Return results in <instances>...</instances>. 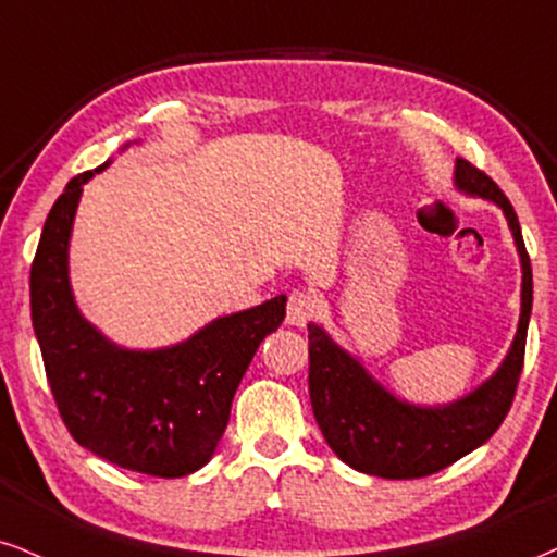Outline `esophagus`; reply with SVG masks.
I'll return each instance as SVG.
<instances>
[{"label":"esophagus","instance_id":"esophagus-1","mask_svg":"<svg viewBox=\"0 0 557 557\" xmlns=\"http://www.w3.org/2000/svg\"><path fill=\"white\" fill-rule=\"evenodd\" d=\"M320 310V299L312 292H294L289 297V310H286V322L294 327H305Z\"/></svg>","mask_w":557,"mask_h":557}]
</instances>
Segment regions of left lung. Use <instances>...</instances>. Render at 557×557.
<instances>
[{
	"label": "left lung",
	"instance_id": "obj_1",
	"mask_svg": "<svg viewBox=\"0 0 557 557\" xmlns=\"http://www.w3.org/2000/svg\"><path fill=\"white\" fill-rule=\"evenodd\" d=\"M455 188L504 211L521 263L517 335L500 367L468 395L444 405H418L389 393L325 327L310 322V400L322 436L348 468L363 475L410 480L449 468L496 434L509 413L524 367L532 314V265L517 211L488 175L457 157Z\"/></svg>",
	"mask_w": 557,
	"mask_h": 557
}]
</instances>
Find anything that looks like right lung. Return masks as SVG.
I'll return each mask as SVG.
<instances>
[{"mask_svg": "<svg viewBox=\"0 0 557 557\" xmlns=\"http://www.w3.org/2000/svg\"><path fill=\"white\" fill-rule=\"evenodd\" d=\"M108 164L72 177L46 219L30 268L33 331L74 442L123 470L183 478L214 457L232 397L260 341L284 322L286 297L211 320L164 348H126L102 335L74 299L69 239L82 185Z\"/></svg>", "mask_w": 557, "mask_h": 557, "instance_id": "add662e5", "label": "right lung"}]
</instances>
